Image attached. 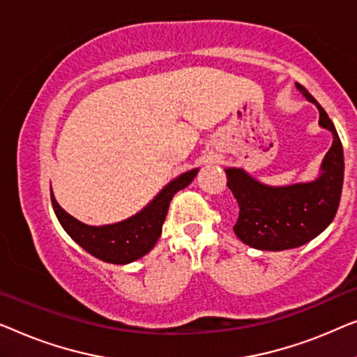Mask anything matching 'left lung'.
<instances>
[{"mask_svg":"<svg viewBox=\"0 0 357 357\" xmlns=\"http://www.w3.org/2000/svg\"><path fill=\"white\" fill-rule=\"evenodd\" d=\"M296 87L319 108V124L333 134V144L324 158L322 174L312 183L270 188L250 178L244 169H227V185L239 207L234 234L255 249L284 250L309 243L328 227L340 205L344 173L343 145L317 100L301 84Z\"/></svg>","mask_w":357,"mask_h":357,"instance_id":"left-lung-1","label":"left lung"}]
</instances>
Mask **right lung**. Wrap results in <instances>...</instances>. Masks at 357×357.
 <instances>
[{"label": "right lung", "mask_w": 357, "mask_h": 357, "mask_svg": "<svg viewBox=\"0 0 357 357\" xmlns=\"http://www.w3.org/2000/svg\"><path fill=\"white\" fill-rule=\"evenodd\" d=\"M195 174H197V169H190V172L181 174L176 179H173L142 212L121 223L107 225V227H89V225L80 223L79 220L59 207L53 192L52 204L61 227L80 248L103 262L123 265L140 259L153 248L162 234V227L173 195L190 184Z\"/></svg>", "instance_id": "1"}]
</instances>
